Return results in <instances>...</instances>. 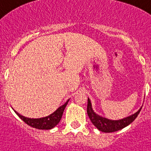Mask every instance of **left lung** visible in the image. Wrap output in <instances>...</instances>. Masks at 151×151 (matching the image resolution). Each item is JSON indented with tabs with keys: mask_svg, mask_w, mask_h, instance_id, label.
<instances>
[{
	"mask_svg": "<svg viewBox=\"0 0 151 151\" xmlns=\"http://www.w3.org/2000/svg\"><path fill=\"white\" fill-rule=\"evenodd\" d=\"M141 108L142 107H140L139 109V111H137L135 114L129 116H127L125 118H123L121 120H117V121H112V120H109V119L105 118V117L97 114L92 109L90 99L89 98L87 99V112L90 120L98 130L105 133L115 132V131H117V130L124 128L125 127L128 126L130 124H131L137 118V116L139 114Z\"/></svg>",
	"mask_w": 151,
	"mask_h": 151,
	"instance_id": "8db88e82",
	"label": "left lung"
}]
</instances>
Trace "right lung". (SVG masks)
Instances as JSON below:
<instances>
[{"mask_svg": "<svg viewBox=\"0 0 151 151\" xmlns=\"http://www.w3.org/2000/svg\"><path fill=\"white\" fill-rule=\"evenodd\" d=\"M68 101H69V100L64 105H62L61 107H58V110L54 111L53 114L47 116H45V117H41V118H28V117L21 115L14 110V111L17 114V116L29 126L39 129V130H50V129L54 128V127L60 122L64 109L68 104Z\"/></svg>", "mask_w": 151, "mask_h": 151, "instance_id": "add662e5", "label": "right lung"}]
</instances>
